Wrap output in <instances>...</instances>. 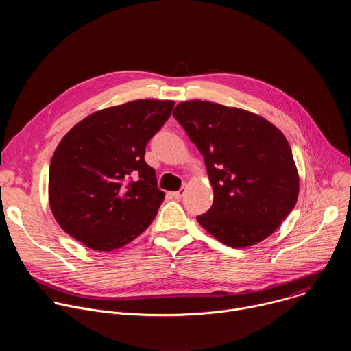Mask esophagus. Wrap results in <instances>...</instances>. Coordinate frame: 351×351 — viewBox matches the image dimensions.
Instances as JSON below:
<instances>
[{
    "mask_svg": "<svg viewBox=\"0 0 351 351\" xmlns=\"http://www.w3.org/2000/svg\"><path fill=\"white\" fill-rule=\"evenodd\" d=\"M183 194H184V189H180V190H178V191H172V193H171V195H172L173 198H176V199H180V198L183 197Z\"/></svg>",
    "mask_w": 351,
    "mask_h": 351,
    "instance_id": "1",
    "label": "esophagus"
}]
</instances>
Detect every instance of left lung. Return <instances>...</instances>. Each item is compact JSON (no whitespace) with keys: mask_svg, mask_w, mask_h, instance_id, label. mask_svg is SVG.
<instances>
[{"mask_svg":"<svg viewBox=\"0 0 351 351\" xmlns=\"http://www.w3.org/2000/svg\"><path fill=\"white\" fill-rule=\"evenodd\" d=\"M173 117L203 154L214 190V203L198 223L233 248L274 233L298 195L282 132L256 114L202 99L178 104Z\"/></svg>","mask_w":351,"mask_h":351,"instance_id":"obj_1","label":"left lung"}]
</instances>
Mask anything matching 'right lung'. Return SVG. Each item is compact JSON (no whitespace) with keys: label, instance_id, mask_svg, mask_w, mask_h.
Here are the masks:
<instances>
[{"label":"right lung","instance_id":"obj_1","mask_svg":"<svg viewBox=\"0 0 351 351\" xmlns=\"http://www.w3.org/2000/svg\"><path fill=\"white\" fill-rule=\"evenodd\" d=\"M175 103L137 99L80 121L58 144L49 165V207L69 236L112 252L152 223L164 202L145 145Z\"/></svg>","mask_w":351,"mask_h":351}]
</instances>
